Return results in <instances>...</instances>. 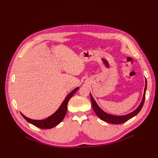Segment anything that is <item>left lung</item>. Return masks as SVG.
Instances as JSON below:
<instances>
[{"label": "left lung", "instance_id": "left-lung-1", "mask_svg": "<svg viewBox=\"0 0 158 158\" xmlns=\"http://www.w3.org/2000/svg\"><path fill=\"white\" fill-rule=\"evenodd\" d=\"M146 88H147V81L146 79V85L144 87V94L143 97L142 99V101L139 105V106L135 109L134 111L131 112V113H129L127 114L124 115V116H115V115H112L110 114L107 113V112H104L103 110H102L100 107L98 105L96 102L95 101L94 99L93 98V96L91 94H90V96H91V103L93 106V108L96 114L102 121L110 123V124H119L124 123L126 121H127L129 119H131L134 116H136L141 109H142L144 100H145V95H146Z\"/></svg>", "mask_w": 158, "mask_h": 158}]
</instances>
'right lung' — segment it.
Returning <instances> with one entry per match:
<instances>
[{
  "mask_svg": "<svg viewBox=\"0 0 158 158\" xmlns=\"http://www.w3.org/2000/svg\"><path fill=\"white\" fill-rule=\"evenodd\" d=\"M79 88V87L75 88L71 93H70L67 95L64 100L62 104L59 107V109L53 114H52L46 119L42 120H34L27 118L24 114H22L21 112L20 114L22 116V117H23L28 123L34 125L37 127H39L40 129H51L58 125L64 119L67 112V104H68L69 99L76 93Z\"/></svg>",
  "mask_w": 158,
  "mask_h": 158,
  "instance_id": "1",
  "label": "right lung"
}]
</instances>
